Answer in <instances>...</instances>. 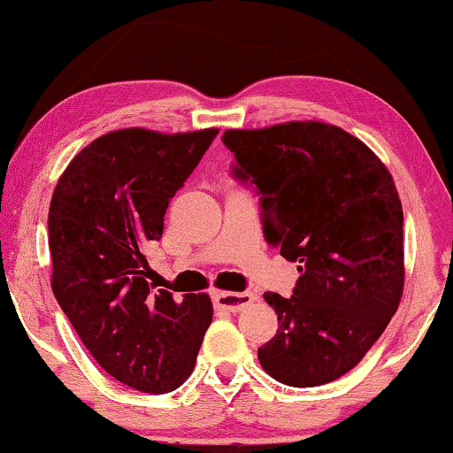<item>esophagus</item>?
<instances>
[{"label": "esophagus", "mask_w": 453, "mask_h": 453, "mask_svg": "<svg viewBox=\"0 0 453 453\" xmlns=\"http://www.w3.org/2000/svg\"><path fill=\"white\" fill-rule=\"evenodd\" d=\"M215 307L223 309V311L236 313L240 309H244L246 305H250L257 296L253 293H215Z\"/></svg>", "instance_id": "1"}]
</instances>
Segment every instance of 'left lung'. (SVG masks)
<instances>
[{"instance_id":"left-lung-1","label":"left lung","mask_w":453,"mask_h":453,"mask_svg":"<svg viewBox=\"0 0 453 453\" xmlns=\"http://www.w3.org/2000/svg\"><path fill=\"white\" fill-rule=\"evenodd\" d=\"M236 173L263 196V232L301 272L293 296L265 293L278 332L261 368L318 387L355 368L403 295V209L385 163L336 125L288 121L227 129Z\"/></svg>"}]
</instances>
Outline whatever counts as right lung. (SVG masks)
<instances>
[{"label": "right lung", "mask_w": 453, "mask_h": 453, "mask_svg": "<svg viewBox=\"0 0 453 453\" xmlns=\"http://www.w3.org/2000/svg\"><path fill=\"white\" fill-rule=\"evenodd\" d=\"M217 134L111 131L68 163L51 194V290L96 362L142 393L184 385L213 319L207 293L175 301L154 290L144 253Z\"/></svg>", "instance_id": "add662e5"}]
</instances>
